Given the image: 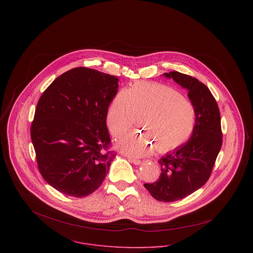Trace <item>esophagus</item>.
<instances>
[{
	"instance_id": "obj_1",
	"label": "esophagus",
	"mask_w": 253,
	"mask_h": 253,
	"mask_svg": "<svg viewBox=\"0 0 253 253\" xmlns=\"http://www.w3.org/2000/svg\"><path fill=\"white\" fill-rule=\"evenodd\" d=\"M128 161H129V162H131L132 164L136 165V166H138V165H140V164H141V161H140V160H138V159H132V158H128Z\"/></svg>"
}]
</instances>
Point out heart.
Here are the masks:
<instances>
[{"mask_svg": "<svg viewBox=\"0 0 253 253\" xmlns=\"http://www.w3.org/2000/svg\"><path fill=\"white\" fill-rule=\"evenodd\" d=\"M140 124L145 132L130 134L119 144L131 157H142L156 146L160 153L184 144L196 125L194 104L176 89L159 83H136L120 90L107 111V125L112 134L122 137Z\"/></svg>", "mask_w": 253, "mask_h": 253, "instance_id": "heart-1", "label": "heart"}]
</instances>
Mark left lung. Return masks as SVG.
<instances>
[{
    "instance_id": "left-lung-1",
    "label": "left lung",
    "mask_w": 253,
    "mask_h": 253,
    "mask_svg": "<svg viewBox=\"0 0 253 253\" xmlns=\"http://www.w3.org/2000/svg\"><path fill=\"white\" fill-rule=\"evenodd\" d=\"M164 75L188 89L197 116L191 138L162 157L159 179L144 184L153 198L170 203L191 195L209 180L222 146V130L216 100L206 84L176 71Z\"/></svg>"
}]
</instances>
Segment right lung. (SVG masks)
Listing matches in <instances>:
<instances>
[{"instance_id":"obj_1","label":"right lung","mask_w":253,"mask_h":253,"mask_svg":"<svg viewBox=\"0 0 253 253\" xmlns=\"http://www.w3.org/2000/svg\"><path fill=\"white\" fill-rule=\"evenodd\" d=\"M118 83L116 76L77 67L40 97L31 139L42 178L57 191L83 198L105 179L116 156L106 118Z\"/></svg>"}]
</instances>
